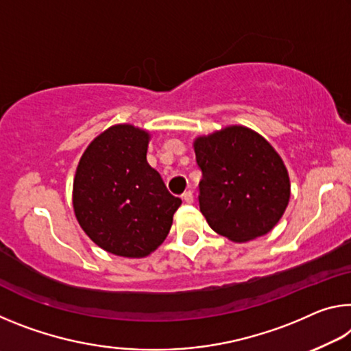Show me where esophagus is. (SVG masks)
<instances>
[{
	"mask_svg": "<svg viewBox=\"0 0 351 351\" xmlns=\"http://www.w3.org/2000/svg\"><path fill=\"white\" fill-rule=\"evenodd\" d=\"M182 199H184V203L192 204L193 203V193L191 191L184 192V193H182Z\"/></svg>",
	"mask_w": 351,
	"mask_h": 351,
	"instance_id": "esophagus-1",
	"label": "esophagus"
}]
</instances>
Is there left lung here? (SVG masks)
<instances>
[{
    "label": "left lung",
    "mask_w": 351,
    "mask_h": 351,
    "mask_svg": "<svg viewBox=\"0 0 351 351\" xmlns=\"http://www.w3.org/2000/svg\"><path fill=\"white\" fill-rule=\"evenodd\" d=\"M202 169L199 210L217 234L248 242L274 230L291 199L281 156L247 126L232 125L193 141Z\"/></svg>",
    "instance_id": "left-lung-1"
}]
</instances>
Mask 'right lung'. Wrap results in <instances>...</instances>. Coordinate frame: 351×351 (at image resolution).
Masks as SVG:
<instances>
[{
    "mask_svg": "<svg viewBox=\"0 0 351 351\" xmlns=\"http://www.w3.org/2000/svg\"><path fill=\"white\" fill-rule=\"evenodd\" d=\"M149 132L114 125L88 143L76 167L73 209L82 231L104 252L145 258L169 234L181 199L147 160Z\"/></svg>",
    "mask_w": 351,
    "mask_h": 351,
    "instance_id": "right-lung-1",
    "label": "right lung"
}]
</instances>
